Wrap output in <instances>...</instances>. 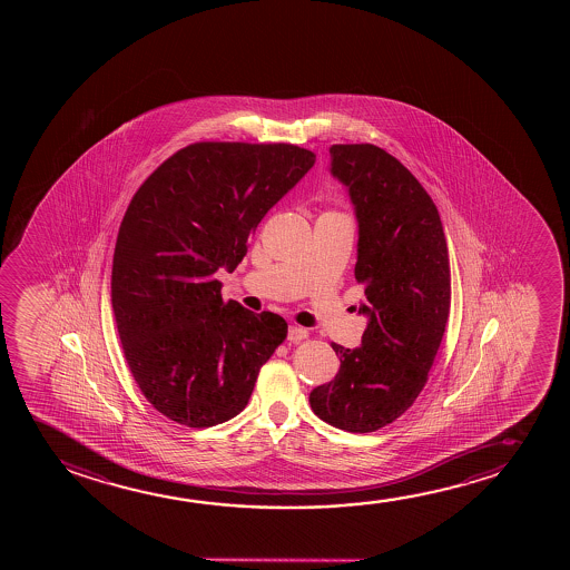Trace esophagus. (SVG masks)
Wrapping results in <instances>:
<instances>
[{
	"label": "esophagus",
	"mask_w": 570,
	"mask_h": 570,
	"mask_svg": "<svg viewBox=\"0 0 570 570\" xmlns=\"http://www.w3.org/2000/svg\"><path fill=\"white\" fill-rule=\"evenodd\" d=\"M309 333H307V328L296 327V325H292L288 328V341L289 343H297V341H304L307 338Z\"/></svg>",
	"instance_id": "34e87169"
}]
</instances>
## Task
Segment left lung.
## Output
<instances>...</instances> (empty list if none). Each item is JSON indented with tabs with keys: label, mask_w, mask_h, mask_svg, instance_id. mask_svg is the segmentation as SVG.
<instances>
[{
	"label": "left lung",
	"mask_w": 570,
	"mask_h": 570,
	"mask_svg": "<svg viewBox=\"0 0 570 570\" xmlns=\"http://www.w3.org/2000/svg\"><path fill=\"white\" fill-rule=\"evenodd\" d=\"M328 151L358 219L354 276L367 327L358 348L331 344L341 370L309 405L331 426L364 434L399 419L426 385L450 315V258L436 204L405 165L374 144Z\"/></svg>",
	"instance_id": "8db88e82"
}]
</instances>
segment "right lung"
Wrapping results in <instances>:
<instances>
[{
	"label": "right lung",
	"mask_w": 570,
	"mask_h": 570,
	"mask_svg": "<svg viewBox=\"0 0 570 570\" xmlns=\"http://www.w3.org/2000/svg\"><path fill=\"white\" fill-rule=\"evenodd\" d=\"M315 154L294 144L196 141L141 183L118 229L110 302L144 397L188 429L234 419L288 335L276 313L224 302L266 212Z\"/></svg>",
	"instance_id": "add662e5"
}]
</instances>
